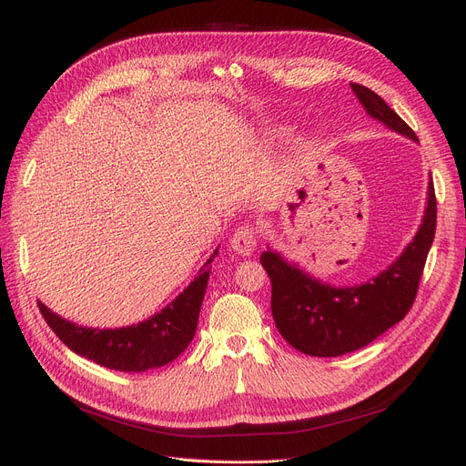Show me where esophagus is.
I'll return each instance as SVG.
<instances>
[{
    "instance_id": "obj_1",
    "label": "esophagus",
    "mask_w": 466,
    "mask_h": 466,
    "mask_svg": "<svg viewBox=\"0 0 466 466\" xmlns=\"http://www.w3.org/2000/svg\"><path fill=\"white\" fill-rule=\"evenodd\" d=\"M230 246L234 251L241 255H251L257 248V230L251 225H243L236 228L230 238Z\"/></svg>"
}]
</instances>
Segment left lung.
Returning <instances> with one entry per match:
<instances>
[{
    "label": "left lung",
    "instance_id": "left-lung-1",
    "mask_svg": "<svg viewBox=\"0 0 466 466\" xmlns=\"http://www.w3.org/2000/svg\"><path fill=\"white\" fill-rule=\"evenodd\" d=\"M351 90L372 118L413 141L418 136L390 109L383 97L362 85ZM436 230V196L429 181L423 223L404 253L387 270L366 283L332 287L289 264L279 253L260 255L272 281V315L289 344L311 357H339L369 346L380 334L402 321L410 311Z\"/></svg>",
    "mask_w": 466,
    "mask_h": 466
}]
</instances>
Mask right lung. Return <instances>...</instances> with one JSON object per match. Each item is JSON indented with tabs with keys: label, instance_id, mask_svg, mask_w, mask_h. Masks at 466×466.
<instances>
[{
	"label": "right lung",
	"instance_id": "1",
	"mask_svg": "<svg viewBox=\"0 0 466 466\" xmlns=\"http://www.w3.org/2000/svg\"><path fill=\"white\" fill-rule=\"evenodd\" d=\"M218 249L200 268L198 278L162 311L143 323L122 329H86L62 319L37 302L46 325L77 355L118 372H145L177 359L192 341L209 279V264Z\"/></svg>",
	"mask_w": 466,
	"mask_h": 466
}]
</instances>
